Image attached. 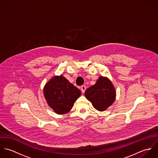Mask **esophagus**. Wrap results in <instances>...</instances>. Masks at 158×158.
I'll list each match as a JSON object with an SVG mask.
<instances>
[{
    "label": "esophagus",
    "mask_w": 158,
    "mask_h": 158,
    "mask_svg": "<svg viewBox=\"0 0 158 158\" xmlns=\"http://www.w3.org/2000/svg\"><path fill=\"white\" fill-rule=\"evenodd\" d=\"M86 86H85V85H83V86H81V92H82V93H85V90H86Z\"/></svg>",
    "instance_id": "34e87169"
}]
</instances>
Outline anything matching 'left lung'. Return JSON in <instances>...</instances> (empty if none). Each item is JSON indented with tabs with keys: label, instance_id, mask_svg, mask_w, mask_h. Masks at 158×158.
<instances>
[{
	"label": "left lung",
	"instance_id": "obj_1",
	"mask_svg": "<svg viewBox=\"0 0 158 158\" xmlns=\"http://www.w3.org/2000/svg\"><path fill=\"white\" fill-rule=\"evenodd\" d=\"M85 95L95 109L104 111L114 103L116 91L112 81L108 77L101 76L94 85L86 90Z\"/></svg>",
	"mask_w": 158,
	"mask_h": 158
}]
</instances>
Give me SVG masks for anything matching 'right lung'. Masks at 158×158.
Returning <instances> with one entry per match:
<instances>
[{
  "instance_id": "obj_1",
  "label": "right lung",
  "mask_w": 158,
  "mask_h": 158,
  "mask_svg": "<svg viewBox=\"0 0 158 158\" xmlns=\"http://www.w3.org/2000/svg\"><path fill=\"white\" fill-rule=\"evenodd\" d=\"M48 105L58 114L69 113L81 92L63 75L50 78L43 88Z\"/></svg>"
}]
</instances>
